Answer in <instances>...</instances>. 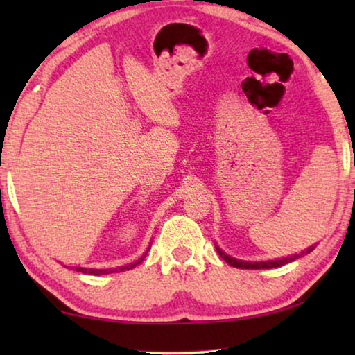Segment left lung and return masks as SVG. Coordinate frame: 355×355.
Instances as JSON below:
<instances>
[{
    "label": "left lung",
    "instance_id": "left-lung-1",
    "mask_svg": "<svg viewBox=\"0 0 355 355\" xmlns=\"http://www.w3.org/2000/svg\"><path fill=\"white\" fill-rule=\"evenodd\" d=\"M216 249H218V254L224 258V260L230 264V266H235V268H239V269H271V268H280L284 266V264L286 263H291L296 260V258H299L300 255H293V257H288V258H282V260H272V261H243V260H235V258L228 257L227 254H224L218 245H216ZM315 248H309L307 252H311Z\"/></svg>",
    "mask_w": 355,
    "mask_h": 355
}]
</instances>
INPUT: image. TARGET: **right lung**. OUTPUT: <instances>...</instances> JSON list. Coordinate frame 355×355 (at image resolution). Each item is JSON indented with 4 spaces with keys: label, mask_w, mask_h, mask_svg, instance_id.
I'll list each match as a JSON object with an SVG mask.
<instances>
[{
    "label": "right lung",
    "mask_w": 355,
    "mask_h": 355,
    "mask_svg": "<svg viewBox=\"0 0 355 355\" xmlns=\"http://www.w3.org/2000/svg\"><path fill=\"white\" fill-rule=\"evenodd\" d=\"M144 257L139 258V260L131 263V264H127V266H120V268H114V269H87V268H75L78 272H83V274H92V275H105V274H111V272H123L125 269L127 271H130V269H133L135 266H137V264L142 263Z\"/></svg>",
    "instance_id": "obj_1"
}]
</instances>
